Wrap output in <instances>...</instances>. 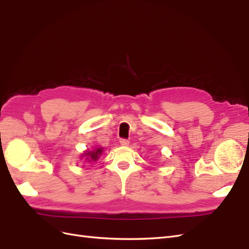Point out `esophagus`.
Segmentation results:
<instances>
[{"instance_id":"esophagus-1","label":"esophagus","mask_w":249,"mask_h":249,"mask_svg":"<svg viewBox=\"0 0 249 249\" xmlns=\"http://www.w3.org/2000/svg\"><path fill=\"white\" fill-rule=\"evenodd\" d=\"M119 143H120V145H122V146H127L130 144V141L126 140V139H120Z\"/></svg>"}]
</instances>
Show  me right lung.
Here are the masks:
<instances>
[{"instance_id":"1","label":"right lung","mask_w":249,"mask_h":249,"mask_svg":"<svg viewBox=\"0 0 249 249\" xmlns=\"http://www.w3.org/2000/svg\"><path fill=\"white\" fill-rule=\"evenodd\" d=\"M103 152H104L103 147H95L92 150H85V152L81 155V158L82 159L84 158L85 161H87L88 163L95 162L100 159Z\"/></svg>"}]
</instances>
